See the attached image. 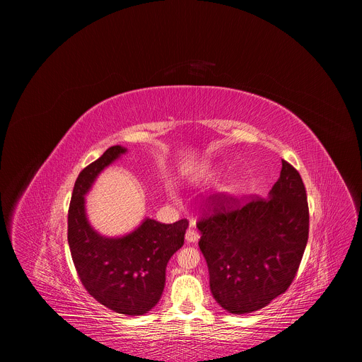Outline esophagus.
Listing matches in <instances>:
<instances>
[{
  "label": "esophagus",
  "mask_w": 362,
  "mask_h": 362,
  "mask_svg": "<svg viewBox=\"0 0 362 362\" xmlns=\"http://www.w3.org/2000/svg\"><path fill=\"white\" fill-rule=\"evenodd\" d=\"M185 239H186L187 243H194V242L199 240V233L193 229V226H190V228L187 229V232H186V235H185Z\"/></svg>",
  "instance_id": "34e87169"
}]
</instances>
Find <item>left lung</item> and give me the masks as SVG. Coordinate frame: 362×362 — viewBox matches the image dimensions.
<instances>
[{"instance_id": "8db88e82", "label": "left lung", "mask_w": 362, "mask_h": 362, "mask_svg": "<svg viewBox=\"0 0 362 362\" xmlns=\"http://www.w3.org/2000/svg\"><path fill=\"white\" fill-rule=\"evenodd\" d=\"M235 204L223 197L197 229L215 300L226 313L242 315L271 303L293 281L308 242L309 214L303 182L285 160L268 197Z\"/></svg>"}]
</instances>
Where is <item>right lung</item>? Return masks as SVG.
<instances>
[{"label": "right lung", "mask_w": 362, "mask_h": 362, "mask_svg": "<svg viewBox=\"0 0 362 362\" xmlns=\"http://www.w3.org/2000/svg\"><path fill=\"white\" fill-rule=\"evenodd\" d=\"M127 153L112 146L83 169L76 180L69 209V246L77 274L97 302L123 315L147 314L165 289L166 267L185 242L187 221L163 225L144 218L120 236L103 235L87 216L86 196L103 170Z\"/></svg>", "instance_id": "1"}]
</instances>
